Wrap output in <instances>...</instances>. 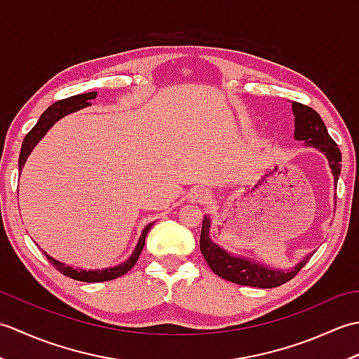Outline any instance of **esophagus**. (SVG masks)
Segmentation results:
<instances>
[{
    "label": "esophagus",
    "mask_w": 359,
    "mask_h": 359,
    "mask_svg": "<svg viewBox=\"0 0 359 359\" xmlns=\"http://www.w3.org/2000/svg\"><path fill=\"white\" fill-rule=\"evenodd\" d=\"M189 199H191L193 202L205 203L210 199V194L205 191L203 188H194V189H191V193H189Z\"/></svg>",
    "instance_id": "esophagus-1"
}]
</instances>
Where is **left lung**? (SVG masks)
<instances>
[{"mask_svg": "<svg viewBox=\"0 0 359 359\" xmlns=\"http://www.w3.org/2000/svg\"><path fill=\"white\" fill-rule=\"evenodd\" d=\"M294 116V139L306 142L307 147L316 148L329 160V166L333 174L334 184L341 174V151L338 144L329 135L321 116L306 104L292 103ZM201 251L208 262L210 269L217 276L224 278L234 284L250 285L259 288H273L285 284L287 280L296 276L304 265L307 264L309 256L294 265L292 270L271 269L266 264H261L245 256H236L226 251L211 239V217L205 215L201 231Z\"/></svg>", "mask_w": 359, "mask_h": 359, "instance_id": "8db88e82", "label": "left lung"}]
</instances>
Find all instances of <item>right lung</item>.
<instances>
[{"label":"right lung","instance_id":"right-lung-1","mask_svg":"<svg viewBox=\"0 0 359 359\" xmlns=\"http://www.w3.org/2000/svg\"><path fill=\"white\" fill-rule=\"evenodd\" d=\"M95 97H97V93L80 94V95H74V97H69V98H65V100L55 102L52 106H49V108L41 114V117L38 118L36 125L32 129H30L29 134L25 137V140H22L21 151H20V158H18L20 171L22 170V166H25L27 157L30 156V152L34 151V148L36 147L38 142L43 139V137L46 135V133H48L49 129L53 125H55L58 120H62L63 117L69 116V114H72L75 111H80L83 108H88V106H90L89 102L94 100ZM152 224H154V222H151V224H148L147 226L143 228V231L140 234L139 241H137V245H135V248L133 251V255L129 256L125 262H121L118 265H114V266H109V269H102V270L74 269L72 265H66L65 262L53 259L50 255L46 253V251H43V250L41 251L44 253V256L48 257V261L53 266H55V269L60 273H63L65 276H67V278H72L75 280H81V282L112 280V279H116V278L123 276L125 273H128L135 265L137 259H139L142 250H143L144 238H147V234L149 231V228L152 226Z\"/></svg>","mask_w":359,"mask_h":359}]
</instances>
